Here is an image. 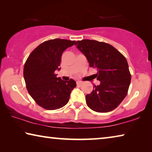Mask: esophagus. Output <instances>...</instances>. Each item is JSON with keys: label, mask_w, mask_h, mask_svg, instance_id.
<instances>
[{"label": "esophagus", "mask_w": 152, "mask_h": 152, "mask_svg": "<svg viewBox=\"0 0 152 152\" xmlns=\"http://www.w3.org/2000/svg\"><path fill=\"white\" fill-rule=\"evenodd\" d=\"M82 82H80V81H77L76 82L77 86H80V85H82Z\"/></svg>", "instance_id": "esophagus-1"}]
</instances>
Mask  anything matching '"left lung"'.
Wrapping results in <instances>:
<instances>
[{
  "instance_id": "1",
  "label": "left lung",
  "mask_w": 152,
  "mask_h": 152,
  "mask_svg": "<svg viewBox=\"0 0 152 152\" xmlns=\"http://www.w3.org/2000/svg\"><path fill=\"white\" fill-rule=\"evenodd\" d=\"M75 45L86 56L90 67L97 69V73L92 76L101 82L86 95L88 107L98 113L116 109L127 95L131 82L126 58L117 49L104 42L83 39Z\"/></svg>"
}]
</instances>
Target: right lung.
Returning a JSON list of instances; mask_svg holds the SVG:
<instances>
[{"instance_id": "obj_1", "label": "right lung", "mask_w": 152, "mask_h": 152, "mask_svg": "<svg viewBox=\"0 0 152 152\" xmlns=\"http://www.w3.org/2000/svg\"><path fill=\"white\" fill-rule=\"evenodd\" d=\"M75 41L55 39L38 45L29 56L23 69L26 87L38 105L47 110H56L68 103L71 92L76 86L73 79L64 81L57 78L61 58Z\"/></svg>"}]
</instances>
